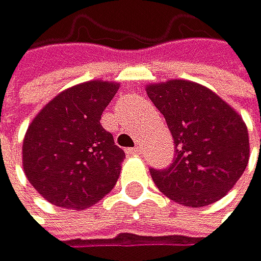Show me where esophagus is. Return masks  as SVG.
<instances>
[{
    "mask_svg": "<svg viewBox=\"0 0 261 261\" xmlns=\"http://www.w3.org/2000/svg\"><path fill=\"white\" fill-rule=\"evenodd\" d=\"M125 151H127V155H140V147H134V148H127V150H125Z\"/></svg>",
    "mask_w": 261,
    "mask_h": 261,
    "instance_id": "34e87169",
    "label": "esophagus"
}]
</instances>
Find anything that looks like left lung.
<instances>
[{"label":"left lung","mask_w":261,"mask_h":261,"mask_svg":"<svg viewBox=\"0 0 261 261\" xmlns=\"http://www.w3.org/2000/svg\"><path fill=\"white\" fill-rule=\"evenodd\" d=\"M174 140V160L150 169L153 182L184 206L220 200L247 168L249 134L242 118L208 88L189 81L147 87Z\"/></svg>","instance_id":"8db88e82"}]
</instances>
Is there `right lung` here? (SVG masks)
Masks as SVG:
<instances>
[{
	"instance_id": "add662e5",
	"label": "right lung",
	"mask_w": 261,
	"mask_h": 261,
	"mask_svg": "<svg viewBox=\"0 0 261 261\" xmlns=\"http://www.w3.org/2000/svg\"><path fill=\"white\" fill-rule=\"evenodd\" d=\"M118 88L101 81L71 87L29 125L22 145L25 176L53 205L84 210L118 182L125 153L100 124Z\"/></svg>"
}]
</instances>
